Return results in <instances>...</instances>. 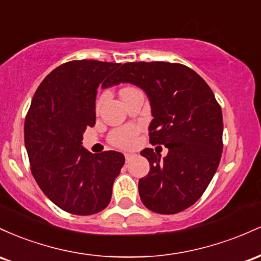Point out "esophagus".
I'll list each match as a JSON object with an SVG mask.
<instances>
[{"label":"esophagus","instance_id":"34e87169","mask_svg":"<svg viewBox=\"0 0 261 261\" xmlns=\"http://www.w3.org/2000/svg\"><path fill=\"white\" fill-rule=\"evenodd\" d=\"M134 156H136V155H134V154H130V153H125L124 154V158H125V162H127V163H129L130 162V160L132 159H133V158Z\"/></svg>","mask_w":261,"mask_h":261}]
</instances>
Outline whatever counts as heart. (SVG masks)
<instances>
[{"instance_id":"obj_1","label":"heart","mask_w":261,"mask_h":261,"mask_svg":"<svg viewBox=\"0 0 261 261\" xmlns=\"http://www.w3.org/2000/svg\"><path fill=\"white\" fill-rule=\"evenodd\" d=\"M97 106H99V101H97ZM138 132V127L136 125H124V127L116 128L108 136V142L117 148H132L137 143Z\"/></svg>"}]
</instances>
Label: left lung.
<instances>
[{
  "instance_id": "8db88e82",
  "label": "left lung",
  "mask_w": 261,
  "mask_h": 261,
  "mask_svg": "<svg viewBox=\"0 0 261 261\" xmlns=\"http://www.w3.org/2000/svg\"><path fill=\"white\" fill-rule=\"evenodd\" d=\"M143 89L151 106L149 140L169 149L165 158L151 148L140 151L150 164L139 180V196L148 210L174 215L189 208L206 191L223 149V117L212 90L197 72L165 61L125 63L112 84Z\"/></svg>"
}]
</instances>
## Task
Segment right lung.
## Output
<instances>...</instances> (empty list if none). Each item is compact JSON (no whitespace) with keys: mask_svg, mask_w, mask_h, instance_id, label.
<instances>
[{"mask_svg":"<svg viewBox=\"0 0 261 261\" xmlns=\"http://www.w3.org/2000/svg\"><path fill=\"white\" fill-rule=\"evenodd\" d=\"M119 65L72 60L58 66L39 85L25 116L32 174L44 195L72 215H95L106 208L124 164L118 151L91 154L81 145L84 132L96 123L98 86H112Z\"/></svg>","mask_w":261,"mask_h":261,"instance_id":"add662e5","label":"right lung"}]
</instances>
